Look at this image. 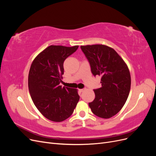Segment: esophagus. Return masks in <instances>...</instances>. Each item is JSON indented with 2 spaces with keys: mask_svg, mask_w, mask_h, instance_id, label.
I'll list each match as a JSON object with an SVG mask.
<instances>
[{
  "mask_svg": "<svg viewBox=\"0 0 156 156\" xmlns=\"http://www.w3.org/2000/svg\"><path fill=\"white\" fill-rule=\"evenodd\" d=\"M84 90H85V88H83V89H80V90H79V91L81 92H84Z\"/></svg>",
  "mask_w": 156,
  "mask_h": 156,
  "instance_id": "obj_1",
  "label": "esophagus"
}]
</instances>
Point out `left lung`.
Returning <instances> with one entry per match:
<instances>
[{"label": "left lung", "mask_w": 156, "mask_h": 156, "mask_svg": "<svg viewBox=\"0 0 156 156\" xmlns=\"http://www.w3.org/2000/svg\"><path fill=\"white\" fill-rule=\"evenodd\" d=\"M91 72L101 76V87L94 89L95 99L89 103L94 115L109 119L119 112L128 98L131 76L127 64L115 50L105 45H81Z\"/></svg>", "instance_id": "obj_1"}]
</instances>
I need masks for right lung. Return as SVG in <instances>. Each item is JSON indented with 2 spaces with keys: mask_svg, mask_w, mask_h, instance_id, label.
<instances>
[{
  "mask_svg": "<svg viewBox=\"0 0 156 156\" xmlns=\"http://www.w3.org/2000/svg\"><path fill=\"white\" fill-rule=\"evenodd\" d=\"M78 45H50L33 60L29 73L32 100L46 119L62 122L71 115L79 100L77 90L62 87L64 62Z\"/></svg>",
  "mask_w": 156,
  "mask_h": 156,
  "instance_id": "add662e5",
  "label": "right lung"
}]
</instances>
